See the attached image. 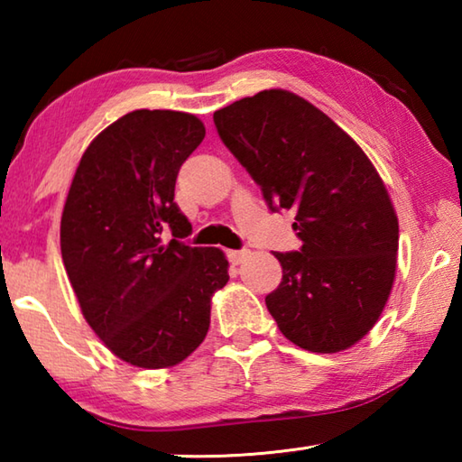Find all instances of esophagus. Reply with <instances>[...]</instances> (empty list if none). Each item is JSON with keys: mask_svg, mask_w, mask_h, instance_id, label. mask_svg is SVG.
<instances>
[{"mask_svg": "<svg viewBox=\"0 0 462 462\" xmlns=\"http://www.w3.org/2000/svg\"><path fill=\"white\" fill-rule=\"evenodd\" d=\"M248 253H250V250H246V248H240V250H228V259H230V263H232V264H240L242 261L246 259Z\"/></svg>", "mask_w": 462, "mask_h": 462, "instance_id": "1", "label": "esophagus"}]
</instances>
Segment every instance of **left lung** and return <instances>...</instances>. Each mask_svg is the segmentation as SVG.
I'll list each match as a JSON object with an SVG mask.
<instances>
[{"mask_svg": "<svg viewBox=\"0 0 462 462\" xmlns=\"http://www.w3.org/2000/svg\"><path fill=\"white\" fill-rule=\"evenodd\" d=\"M214 124L271 212L295 214L301 248L273 253L283 279L264 297L279 330L311 353L353 346L395 277L400 228L377 171L324 112L283 89L234 101Z\"/></svg>", "mask_w": 462, "mask_h": 462, "instance_id": "obj_1", "label": "left lung"}]
</instances>
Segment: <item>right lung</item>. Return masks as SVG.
<instances>
[{
  "label": "right lung",
  "instance_id": "1",
  "mask_svg": "<svg viewBox=\"0 0 462 462\" xmlns=\"http://www.w3.org/2000/svg\"><path fill=\"white\" fill-rule=\"evenodd\" d=\"M203 136L191 114L122 116L81 156L62 209V263L85 319L116 356L143 369L173 366L199 346L212 295L230 279L222 250L181 240L191 224L175 181Z\"/></svg>",
  "mask_w": 462,
  "mask_h": 462
}]
</instances>
